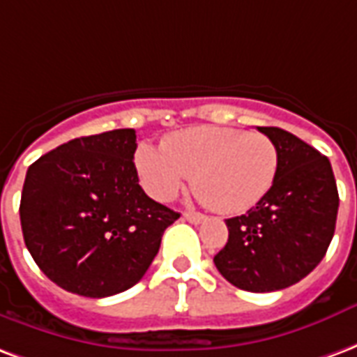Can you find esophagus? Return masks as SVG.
<instances>
[{
	"instance_id": "obj_1",
	"label": "esophagus",
	"mask_w": 357,
	"mask_h": 357,
	"mask_svg": "<svg viewBox=\"0 0 357 357\" xmlns=\"http://www.w3.org/2000/svg\"><path fill=\"white\" fill-rule=\"evenodd\" d=\"M182 217H184V220L192 222V225H199V222H204L205 220V217L202 213H184Z\"/></svg>"
}]
</instances>
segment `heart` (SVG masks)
<instances>
[{
    "instance_id": "heart-1",
    "label": "heart",
    "mask_w": 357,
    "mask_h": 357,
    "mask_svg": "<svg viewBox=\"0 0 357 357\" xmlns=\"http://www.w3.org/2000/svg\"><path fill=\"white\" fill-rule=\"evenodd\" d=\"M142 188L171 202L194 176L197 197L218 213L238 215L264 199L280 169L272 140L234 127H188L163 140V150L142 144L135 152Z\"/></svg>"
}]
</instances>
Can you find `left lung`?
I'll list each match as a JSON object with an SVG mask.
<instances>
[{
  "mask_svg": "<svg viewBox=\"0 0 357 357\" xmlns=\"http://www.w3.org/2000/svg\"><path fill=\"white\" fill-rule=\"evenodd\" d=\"M278 148L280 169L262 202L226 220L228 241L215 266L251 293L295 285L321 262L331 243L339 192L329 160L280 127H259Z\"/></svg>",
  "mask_w": 357,
  "mask_h": 357,
  "instance_id": "1",
  "label": "left lung"
}]
</instances>
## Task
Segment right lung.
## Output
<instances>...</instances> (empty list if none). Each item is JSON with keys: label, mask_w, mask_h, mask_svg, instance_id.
Returning a JSON list of instances; mask_svg holds the SVG:
<instances>
[{"label": "right lung", "mask_w": 357, "mask_h": 357, "mask_svg": "<svg viewBox=\"0 0 357 357\" xmlns=\"http://www.w3.org/2000/svg\"><path fill=\"white\" fill-rule=\"evenodd\" d=\"M135 150V129H114L70 140L28 167L24 243L64 291L104 298L131 289L181 217L140 188Z\"/></svg>", "instance_id": "obj_1"}]
</instances>
